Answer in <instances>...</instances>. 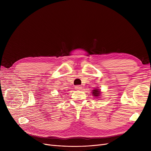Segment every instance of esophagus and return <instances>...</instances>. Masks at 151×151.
I'll list each match as a JSON object with an SVG mask.
<instances>
[{
  "instance_id": "obj_1",
  "label": "esophagus",
  "mask_w": 151,
  "mask_h": 151,
  "mask_svg": "<svg viewBox=\"0 0 151 151\" xmlns=\"http://www.w3.org/2000/svg\"><path fill=\"white\" fill-rule=\"evenodd\" d=\"M75 89H82V87L81 86H75Z\"/></svg>"
}]
</instances>
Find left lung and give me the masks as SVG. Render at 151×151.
Segmentation results:
<instances>
[{"label": "left lung", "instance_id": "8db88e82", "mask_svg": "<svg viewBox=\"0 0 151 151\" xmlns=\"http://www.w3.org/2000/svg\"><path fill=\"white\" fill-rule=\"evenodd\" d=\"M92 91H93L92 93L94 95V97H99V96H100L101 93H100V91H99L98 89H94V90H93Z\"/></svg>", "mask_w": 151, "mask_h": 151}]
</instances>
